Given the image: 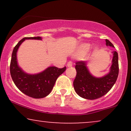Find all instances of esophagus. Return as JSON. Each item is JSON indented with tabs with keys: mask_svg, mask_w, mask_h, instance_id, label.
<instances>
[{
	"mask_svg": "<svg viewBox=\"0 0 131 131\" xmlns=\"http://www.w3.org/2000/svg\"><path fill=\"white\" fill-rule=\"evenodd\" d=\"M72 66H73V63H72V61H68L67 63V67H71Z\"/></svg>",
	"mask_w": 131,
	"mask_h": 131,
	"instance_id": "34e87169",
	"label": "esophagus"
}]
</instances>
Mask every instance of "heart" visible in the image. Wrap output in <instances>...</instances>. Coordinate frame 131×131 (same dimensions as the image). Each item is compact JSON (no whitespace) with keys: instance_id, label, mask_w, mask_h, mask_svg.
Masks as SVG:
<instances>
[{"instance_id":"b5f03b06","label":"heart","mask_w":131,"mask_h":131,"mask_svg":"<svg viewBox=\"0 0 131 131\" xmlns=\"http://www.w3.org/2000/svg\"><path fill=\"white\" fill-rule=\"evenodd\" d=\"M91 48V45L90 44V43H83V44H82L80 46V47H79V51H80V52H81V53H86V52H88V51L90 50ZM95 52L98 51V48H95Z\"/></svg>"}]
</instances>
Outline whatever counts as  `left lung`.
Returning <instances> with one entry per match:
<instances>
[{
  "instance_id": "8db88e82",
  "label": "left lung",
  "mask_w": 131,
  "mask_h": 131,
  "mask_svg": "<svg viewBox=\"0 0 131 131\" xmlns=\"http://www.w3.org/2000/svg\"><path fill=\"white\" fill-rule=\"evenodd\" d=\"M106 46L115 47L108 39L105 40ZM113 54L112 64L108 74L100 78L95 77L91 74L87 67L86 61L76 63V76L73 82L74 91L78 95L88 100L100 98L110 91L115 84L119 73L118 55L116 51Z\"/></svg>"
}]
</instances>
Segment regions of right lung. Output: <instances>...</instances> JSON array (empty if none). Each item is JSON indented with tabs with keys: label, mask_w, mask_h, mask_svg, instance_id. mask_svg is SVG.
Segmentation results:
<instances>
[{
	"label": "right lung",
	"mask_w": 131,
	"mask_h": 131,
	"mask_svg": "<svg viewBox=\"0 0 131 131\" xmlns=\"http://www.w3.org/2000/svg\"><path fill=\"white\" fill-rule=\"evenodd\" d=\"M26 39L42 40L41 37H24L13 49L10 62V74L17 88L23 94L34 99H42L50 93L57 78L63 73L66 67L58 68L49 67L37 74H28L19 67L17 52L21 44Z\"/></svg>",
	"instance_id": "obj_1"
}]
</instances>
